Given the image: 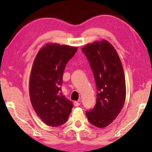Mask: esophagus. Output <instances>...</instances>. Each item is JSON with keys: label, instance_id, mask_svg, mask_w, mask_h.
Returning a JSON list of instances; mask_svg holds the SVG:
<instances>
[{"label": "esophagus", "instance_id": "obj_1", "mask_svg": "<svg viewBox=\"0 0 152 152\" xmlns=\"http://www.w3.org/2000/svg\"><path fill=\"white\" fill-rule=\"evenodd\" d=\"M80 101H74V106H80Z\"/></svg>", "mask_w": 152, "mask_h": 152}]
</instances>
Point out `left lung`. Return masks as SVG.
Wrapping results in <instances>:
<instances>
[{
    "instance_id": "1",
    "label": "left lung",
    "mask_w": 152,
    "mask_h": 152,
    "mask_svg": "<svg viewBox=\"0 0 152 152\" xmlns=\"http://www.w3.org/2000/svg\"><path fill=\"white\" fill-rule=\"evenodd\" d=\"M94 76L96 99L86 111L90 124L104 128L117 118L124 107L126 87L121 62L114 48L106 40L89 44L82 49Z\"/></svg>"
}]
</instances>
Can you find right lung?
Returning a JSON list of instances; mask_svg holds the SVG:
<instances>
[{"label": "right lung", "mask_w": 152, "mask_h": 152, "mask_svg": "<svg viewBox=\"0 0 152 152\" xmlns=\"http://www.w3.org/2000/svg\"><path fill=\"white\" fill-rule=\"evenodd\" d=\"M77 50L65 45L48 44L39 51L33 63L29 81L31 104L38 117L51 127L66 123L73 107L61 86L66 64Z\"/></svg>", "instance_id": "add662e5"}]
</instances>
